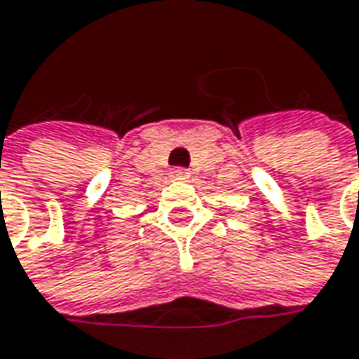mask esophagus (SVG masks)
I'll return each mask as SVG.
<instances>
[{
  "label": "esophagus",
  "mask_w": 359,
  "mask_h": 359,
  "mask_svg": "<svg viewBox=\"0 0 359 359\" xmlns=\"http://www.w3.org/2000/svg\"><path fill=\"white\" fill-rule=\"evenodd\" d=\"M170 179L172 180H189L191 179V172L187 168H172L170 170Z\"/></svg>",
  "instance_id": "obj_1"
}]
</instances>
